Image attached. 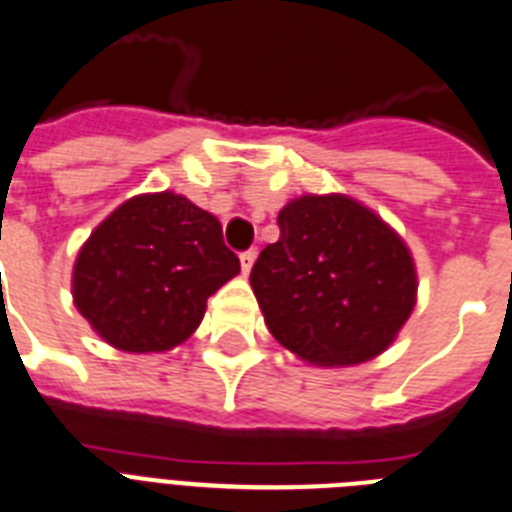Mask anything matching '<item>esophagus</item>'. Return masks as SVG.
Here are the masks:
<instances>
[{
    "mask_svg": "<svg viewBox=\"0 0 512 512\" xmlns=\"http://www.w3.org/2000/svg\"><path fill=\"white\" fill-rule=\"evenodd\" d=\"M255 257H257L255 249H247V252H242V255H239V263H242L244 276H249V270H252V265H255Z\"/></svg>",
    "mask_w": 512,
    "mask_h": 512,
    "instance_id": "esophagus-1",
    "label": "esophagus"
}]
</instances>
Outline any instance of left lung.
Instances as JSON below:
<instances>
[{"instance_id": "obj_1", "label": "left lung", "mask_w": 512, "mask_h": 512, "mask_svg": "<svg viewBox=\"0 0 512 512\" xmlns=\"http://www.w3.org/2000/svg\"><path fill=\"white\" fill-rule=\"evenodd\" d=\"M278 229L249 273L273 338L312 367L380 356L416 307L419 281L403 236L341 192L294 197Z\"/></svg>"}]
</instances>
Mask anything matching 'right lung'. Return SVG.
Returning a JSON list of instances; mask_svg holds the SVG:
<instances>
[{"label": "right lung", "mask_w": 512, "mask_h": 512, "mask_svg": "<svg viewBox=\"0 0 512 512\" xmlns=\"http://www.w3.org/2000/svg\"><path fill=\"white\" fill-rule=\"evenodd\" d=\"M239 273L213 213L171 190L124 200L90 231L72 268V302L103 341L163 354L203 322L208 296Z\"/></svg>", "instance_id": "1"}]
</instances>
